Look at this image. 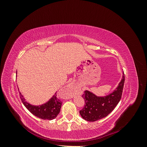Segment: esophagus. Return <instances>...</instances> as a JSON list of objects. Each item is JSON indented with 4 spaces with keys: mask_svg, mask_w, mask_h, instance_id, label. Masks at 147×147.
<instances>
[{
    "mask_svg": "<svg viewBox=\"0 0 147 147\" xmlns=\"http://www.w3.org/2000/svg\"><path fill=\"white\" fill-rule=\"evenodd\" d=\"M64 90L67 92V94L69 98H72L74 95V91H75V88L72 84H69L67 86L64 88Z\"/></svg>",
    "mask_w": 147,
    "mask_h": 147,
    "instance_id": "esophagus-1",
    "label": "esophagus"
}]
</instances>
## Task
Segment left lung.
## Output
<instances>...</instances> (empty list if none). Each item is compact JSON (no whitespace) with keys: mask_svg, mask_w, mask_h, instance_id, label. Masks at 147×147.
Segmentation results:
<instances>
[{"mask_svg":"<svg viewBox=\"0 0 147 147\" xmlns=\"http://www.w3.org/2000/svg\"><path fill=\"white\" fill-rule=\"evenodd\" d=\"M124 74L118 87L112 93L104 97L96 96L85 91L82 95L84 99V107L80 110L82 117L88 121H95L105 118L110 113L121 100L124 83Z\"/></svg>","mask_w":147,"mask_h":147,"instance_id":"left-lung-1","label":"left lung"}]
</instances>
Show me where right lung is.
I'll use <instances>...</instances> for the list:
<instances>
[{"instance_id":"1","label":"right lung","mask_w":147,"mask_h":147,"mask_svg":"<svg viewBox=\"0 0 147 147\" xmlns=\"http://www.w3.org/2000/svg\"><path fill=\"white\" fill-rule=\"evenodd\" d=\"M19 91V89H18ZM20 99L29 112L37 117L43 119L51 120L55 119L60 112L62 102L57 98L56 92L47 103L42 105L35 106L30 105L27 101H26L24 97L20 92Z\"/></svg>"}]
</instances>
